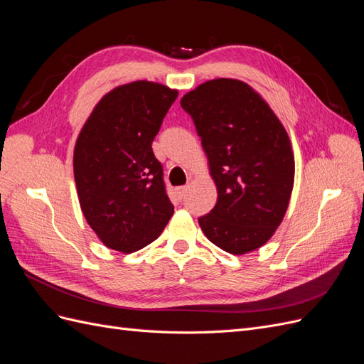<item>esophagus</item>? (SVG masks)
Segmentation results:
<instances>
[{"label":"esophagus","instance_id":"1","mask_svg":"<svg viewBox=\"0 0 364 364\" xmlns=\"http://www.w3.org/2000/svg\"><path fill=\"white\" fill-rule=\"evenodd\" d=\"M188 191H190V185H183V186H179L178 188V196L181 197V199H183V197L188 194Z\"/></svg>","mask_w":364,"mask_h":364}]
</instances>
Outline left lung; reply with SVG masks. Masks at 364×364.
<instances>
[{
	"mask_svg": "<svg viewBox=\"0 0 364 364\" xmlns=\"http://www.w3.org/2000/svg\"><path fill=\"white\" fill-rule=\"evenodd\" d=\"M217 186L199 218L206 238L232 255L264 246L287 213L294 183L291 142L269 103L247 83L214 79L181 98Z\"/></svg>",
	"mask_w": 364,
	"mask_h": 364,
	"instance_id": "1",
	"label": "left lung"
}]
</instances>
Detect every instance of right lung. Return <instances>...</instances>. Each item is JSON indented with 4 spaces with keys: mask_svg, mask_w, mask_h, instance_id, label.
Listing matches in <instances>:
<instances>
[{
    "mask_svg": "<svg viewBox=\"0 0 364 364\" xmlns=\"http://www.w3.org/2000/svg\"><path fill=\"white\" fill-rule=\"evenodd\" d=\"M178 90L136 80L95 105L74 147V179L82 213L102 243L123 253L155 241L174 208L151 142Z\"/></svg>",
    "mask_w": 364,
    "mask_h": 364,
    "instance_id": "obj_1",
    "label": "right lung"
}]
</instances>
